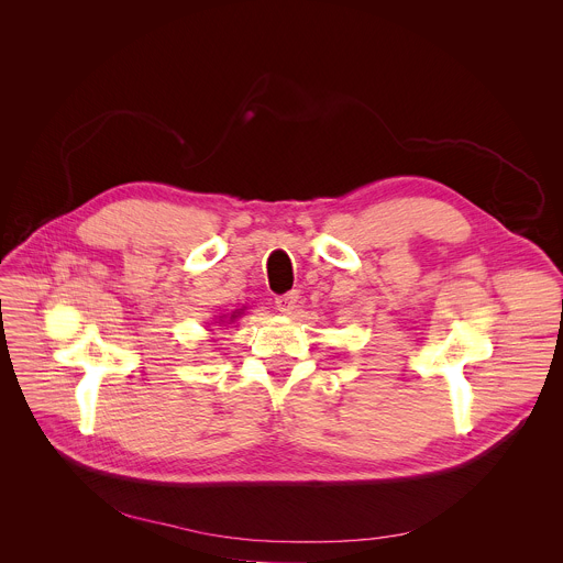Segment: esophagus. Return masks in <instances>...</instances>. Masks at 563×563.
<instances>
[{
  "label": "esophagus",
  "instance_id": "esophagus-1",
  "mask_svg": "<svg viewBox=\"0 0 563 563\" xmlns=\"http://www.w3.org/2000/svg\"><path fill=\"white\" fill-rule=\"evenodd\" d=\"M298 298H300L298 291H287V294L276 298V309L280 313H294V309L298 307Z\"/></svg>",
  "mask_w": 563,
  "mask_h": 563
}]
</instances>
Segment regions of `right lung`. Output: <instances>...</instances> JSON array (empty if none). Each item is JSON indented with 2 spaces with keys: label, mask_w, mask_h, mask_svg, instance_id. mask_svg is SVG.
Returning <instances> with one entry per match:
<instances>
[{
  "label": "right lung",
  "mask_w": 563,
  "mask_h": 563,
  "mask_svg": "<svg viewBox=\"0 0 563 563\" xmlns=\"http://www.w3.org/2000/svg\"><path fill=\"white\" fill-rule=\"evenodd\" d=\"M233 316H235V313H233Z\"/></svg>",
  "instance_id": "obj_1"
}]
</instances>
